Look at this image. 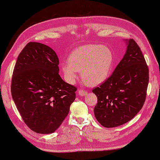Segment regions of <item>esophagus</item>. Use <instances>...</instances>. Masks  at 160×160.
Returning <instances> with one entry per match:
<instances>
[{"instance_id": "1", "label": "esophagus", "mask_w": 160, "mask_h": 160, "mask_svg": "<svg viewBox=\"0 0 160 160\" xmlns=\"http://www.w3.org/2000/svg\"><path fill=\"white\" fill-rule=\"evenodd\" d=\"M78 93L80 95V96H86V95L87 94V92L86 91H84V90H78Z\"/></svg>"}]
</instances>
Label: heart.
Listing matches in <instances>:
<instances>
[{
    "mask_svg": "<svg viewBox=\"0 0 160 160\" xmlns=\"http://www.w3.org/2000/svg\"><path fill=\"white\" fill-rule=\"evenodd\" d=\"M113 61V54L109 48L89 44L71 52L69 61L62 63L61 69L69 83H74L78 72H80L83 82L94 87L104 82L108 78Z\"/></svg>",
    "mask_w": 160,
    "mask_h": 160,
    "instance_id": "b5f03b06",
    "label": "heart"
}]
</instances>
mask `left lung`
Here are the masks:
<instances>
[{
    "label": "left lung",
    "instance_id": "1",
    "mask_svg": "<svg viewBox=\"0 0 160 160\" xmlns=\"http://www.w3.org/2000/svg\"><path fill=\"white\" fill-rule=\"evenodd\" d=\"M127 52L113 73L93 89L98 103L94 115L100 124L113 128L132 120L143 107L148 84V68L140 47L126 40Z\"/></svg>",
    "mask_w": 160,
    "mask_h": 160
}]
</instances>
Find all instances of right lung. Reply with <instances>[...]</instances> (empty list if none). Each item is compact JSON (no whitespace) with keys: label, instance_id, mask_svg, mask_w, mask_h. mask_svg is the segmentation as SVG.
Segmentation results:
<instances>
[{"label":"right lung","instance_id":"1","mask_svg":"<svg viewBox=\"0 0 160 160\" xmlns=\"http://www.w3.org/2000/svg\"><path fill=\"white\" fill-rule=\"evenodd\" d=\"M58 64L51 47L31 42L20 53L13 71V100L25 123L37 133L56 131L76 99L77 88L61 78Z\"/></svg>","mask_w":160,"mask_h":160}]
</instances>
